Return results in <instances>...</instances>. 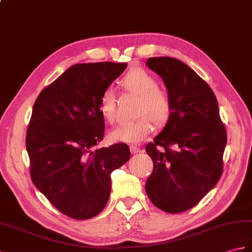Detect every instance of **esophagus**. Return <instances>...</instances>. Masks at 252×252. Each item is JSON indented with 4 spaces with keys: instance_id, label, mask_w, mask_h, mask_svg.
Returning a JSON list of instances; mask_svg holds the SVG:
<instances>
[{
    "instance_id": "1",
    "label": "esophagus",
    "mask_w": 252,
    "mask_h": 252,
    "mask_svg": "<svg viewBox=\"0 0 252 252\" xmlns=\"http://www.w3.org/2000/svg\"><path fill=\"white\" fill-rule=\"evenodd\" d=\"M130 150H131L132 154H137V153H139V151H140V147H138V146L132 145L131 147H130Z\"/></svg>"
}]
</instances>
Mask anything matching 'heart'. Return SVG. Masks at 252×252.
<instances>
[{"label": "heart", "instance_id": "heart-1", "mask_svg": "<svg viewBox=\"0 0 252 252\" xmlns=\"http://www.w3.org/2000/svg\"><path fill=\"white\" fill-rule=\"evenodd\" d=\"M120 84L125 90L139 96L136 121L121 124L110 132L115 142L139 144L154 131L153 121L163 125L168 120L172 112L171 97L165 91L158 88V83L147 71L135 67L122 77ZM98 110L103 118L113 124L116 119V94L112 88H106L98 98Z\"/></svg>", "mask_w": 252, "mask_h": 252}]
</instances>
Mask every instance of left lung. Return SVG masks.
<instances>
[{
  "instance_id": "left-lung-1",
  "label": "left lung",
  "mask_w": 252,
  "mask_h": 252,
  "mask_svg": "<svg viewBox=\"0 0 252 252\" xmlns=\"http://www.w3.org/2000/svg\"><path fill=\"white\" fill-rule=\"evenodd\" d=\"M146 65L162 78L172 101L165 126L146 146L154 161L146 193L163 212L183 213L220 179L226 131L215 93L191 67L169 57L149 58Z\"/></svg>"
}]
</instances>
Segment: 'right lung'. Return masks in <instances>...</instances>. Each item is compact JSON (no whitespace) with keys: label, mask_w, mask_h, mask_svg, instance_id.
<instances>
[{"label":"right lung","mask_w":252,"mask_h":252,"mask_svg":"<svg viewBox=\"0 0 252 252\" xmlns=\"http://www.w3.org/2000/svg\"><path fill=\"white\" fill-rule=\"evenodd\" d=\"M126 66L113 62L75 64L34 103L26 138L31 179L67 217L86 220L101 213L112 189L110 174L130 159L124 143L93 150L105 130L99 95Z\"/></svg>","instance_id":"1"}]
</instances>
